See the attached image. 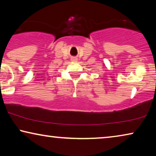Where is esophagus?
Here are the masks:
<instances>
[{
    "label": "esophagus",
    "instance_id": "esophagus-1",
    "mask_svg": "<svg viewBox=\"0 0 156 156\" xmlns=\"http://www.w3.org/2000/svg\"><path fill=\"white\" fill-rule=\"evenodd\" d=\"M77 58H76V57H73V58H71V61L72 62H76L77 61Z\"/></svg>",
    "mask_w": 156,
    "mask_h": 156
}]
</instances>
